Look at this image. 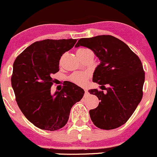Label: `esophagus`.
Here are the masks:
<instances>
[{"label": "esophagus", "instance_id": "obj_1", "mask_svg": "<svg viewBox=\"0 0 157 157\" xmlns=\"http://www.w3.org/2000/svg\"><path fill=\"white\" fill-rule=\"evenodd\" d=\"M85 94H88V89H86V88H85Z\"/></svg>", "mask_w": 157, "mask_h": 157}]
</instances>
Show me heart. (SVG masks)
I'll return each instance as SVG.
<instances>
[{
  "label": "heart",
  "instance_id": "obj_1",
  "mask_svg": "<svg viewBox=\"0 0 157 157\" xmlns=\"http://www.w3.org/2000/svg\"><path fill=\"white\" fill-rule=\"evenodd\" d=\"M82 51V50H79ZM88 74L86 72H75L70 76V81L78 85H84L88 78Z\"/></svg>",
  "mask_w": 157,
  "mask_h": 157
}]
</instances>
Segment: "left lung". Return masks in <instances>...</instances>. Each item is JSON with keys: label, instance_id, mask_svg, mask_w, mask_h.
<instances>
[{"label": "left lung", "instance_id": "obj_1", "mask_svg": "<svg viewBox=\"0 0 157 157\" xmlns=\"http://www.w3.org/2000/svg\"><path fill=\"white\" fill-rule=\"evenodd\" d=\"M83 46L94 51L101 60L95 69L93 82L105 88L91 89L101 102L89 111L97 127L111 130L128 120L143 97L145 73L141 61L125 43L112 35H98L81 38L75 47Z\"/></svg>", "mask_w": 157, "mask_h": 157}]
</instances>
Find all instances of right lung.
Instances as JSON below:
<instances>
[{"instance_id": "obj_1", "label": "right lung", "mask_w": 157, "mask_h": 157, "mask_svg": "<svg viewBox=\"0 0 157 157\" xmlns=\"http://www.w3.org/2000/svg\"><path fill=\"white\" fill-rule=\"evenodd\" d=\"M76 39L35 41L16 58L11 85L24 116L43 130L56 131L67 123L71 108L85 91L69 82L60 91L51 94L53 74L59 71L62 55L73 48Z\"/></svg>"}]
</instances>
